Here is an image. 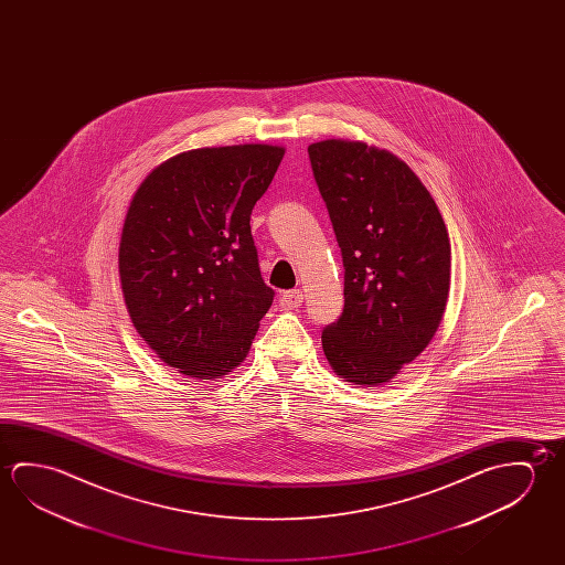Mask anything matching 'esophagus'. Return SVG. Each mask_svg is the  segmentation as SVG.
<instances>
[{
    "label": "esophagus",
    "mask_w": 565,
    "mask_h": 565,
    "mask_svg": "<svg viewBox=\"0 0 565 565\" xmlns=\"http://www.w3.org/2000/svg\"><path fill=\"white\" fill-rule=\"evenodd\" d=\"M303 303V291L301 289H291V291H284L279 296V306L281 309H296V307Z\"/></svg>",
    "instance_id": "esophagus-1"
}]
</instances>
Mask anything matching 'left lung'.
Wrapping results in <instances>:
<instances>
[{
    "instance_id": "obj_1",
    "label": "left lung",
    "mask_w": 565,
    "mask_h": 565,
    "mask_svg": "<svg viewBox=\"0 0 565 565\" xmlns=\"http://www.w3.org/2000/svg\"><path fill=\"white\" fill-rule=\"evenodd\" d=\"M307 151L344 268V307L321 333L324 356L347 382L380 386L422 354L441 323L449 234L434 196L394 153L349 139Z\"/></svg>"
}]
</instances>
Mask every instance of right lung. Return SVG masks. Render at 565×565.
I'll use <instances>...</instances> for the list:
<instances>
[{
  "mask_svg": "<svg viewBox=\"0 0 565 565\" xmlns=\"http://www.w3.org/2000/svg\"><path fill=\"white\" fill-rule=\"evenodd\" d=\"M286 149H191L156 167L121 228V291L131 323L159 359L191 379L232 372L250 351L274 289L250 231Z\"/></svg>",
  "mask_w": 565,
  "mask_h": 565,
  "instance_id": "1",
  "label": "right lung"
}]
</instances>
